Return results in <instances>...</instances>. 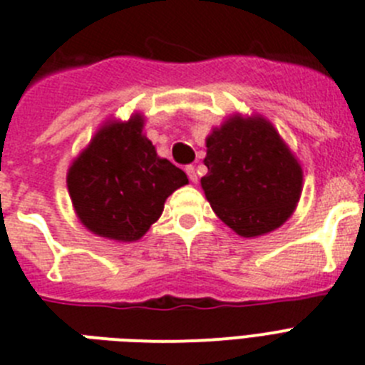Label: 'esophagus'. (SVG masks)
I'll return each instance as SVG.
<instances>
[{
  "label": "esophagus",
  "mask_w": 365,
  "mask_h": 365,
  "mask_svg": "<svg viewBox=\"0 0 365 365\" xmlns=\"http://www.w3.org/2000/svg\"><path fill=\"white\" fill-rule=\"evenodd\" d=\"M186 173H188V177L192 182H195V180H197V172H195V166H192V164H190V166H186Z\"/></svg>",
  "instance_id": "obj_1"
}]
</instances>
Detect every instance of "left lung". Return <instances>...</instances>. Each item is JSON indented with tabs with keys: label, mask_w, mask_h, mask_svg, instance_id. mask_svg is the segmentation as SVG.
Returning a JSON list of instances; mask_svg holds the SVG:
<instances>
[{
	"label": "left lung",
	"mask_w": 365,
	"mask_h": 365,
	"mask_svg": "<svg viewBox=\"0 0 365 365\" xmlns=\"http://www.w3.org/2000/svg\"><path fill=\"white\" fill-rule=\"evenodd\" d=\"M201 179L212 210L243 237L267 234L291 217L303 172L267 118L234 115L206 138Z\"/></svg>",
	"instance_id": "8db88e82"
}]
</instances>
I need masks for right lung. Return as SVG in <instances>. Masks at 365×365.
I'll use <instances>...</instances> for the list:
<instances>
[{
	"instance_id": "1",
	"label": "right lung",
	"mask_w": 365,
	"mask_h": 365,
	"mask_svg": "<svg viewBox=\"0 0 365 365\" xmlns=\"http://www.w3.org/2000/svg\"><path fill=\"white\" fill-rule=\"evenodd\" d=\"M143 128V115L108 122L71 164V201L93 234L124 243L140 240L160 217L166 199L188 185L180 168L157 155Z\"/></svg>"
}]
</instances>
